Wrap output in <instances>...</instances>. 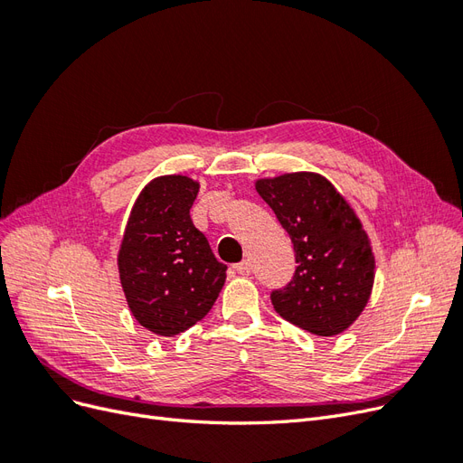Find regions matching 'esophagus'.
<instances>
[{"mask_svg":"<svg viewBox=\"0 0 463 463\" xmlns=\"http://www.w3.org/2000/svg\"><path fill=\"white\" fill-rule=\"evenodd\" d=\"M233 270H235L237 274H241V276H249V274H250V262H249V260L237 262V264H233Z\"/></svg>","mask_w":463,"mask_h":463,"instance_id":"34e87169","label":"esophagus"}]
</instances>
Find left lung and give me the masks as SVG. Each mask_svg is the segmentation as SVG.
<instances>
[{"label": "left lung", "mask_w": 463, "mask_h": 463, "mask_svg": "<svg viewBox=\"0 0 463 463\" xmlns=\"http://www.w3.org/2000/svg\"><path fill=\"white\" fill-rule=\"evenodd\" d=\"M296 250V274L270 299L276 313L307 332L335 335L365 309L374 282V255L354 208L326 177L313 172L259 179Z\"/></svg>", "instance_id": "8db88e82"}]
</instances>
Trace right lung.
Wrapping results in <instances>:
<instances>
[{"instance_id":"right-lung-1","label":"right lung","mask_w":463,"mask_h":463,"mask_svg":"<svg viewBox=\"0 0 463 463\" xmlns=\"http://www.w3.org/2000/svg\"><path fill=\"white\" fill-rule=\"evenodd\" d=\"M199 184L162 175L141 191L125 226L118 255L121 288L138 325L175 335L213 309L228 266L216 260L189 210Z\"/></svg>"}]
</instances>
